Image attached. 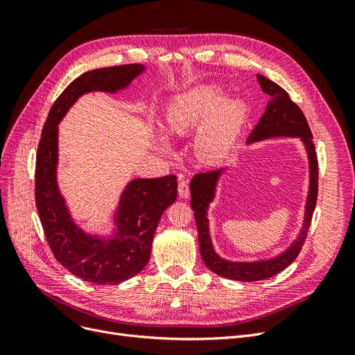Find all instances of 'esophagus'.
<instances>
[{
    "mask_svg": "<svg viewBox=\"0 0 355 355\" xmlns=\"http://www.w3.org/2000/svg\"><path fill=\"white\" fill-rule=\"evenodd\" d=\"M178 192L180 198H188L189 197V185L188 182L184 178H179V185H178Z\"/></svg>",
    "mask_w": 355,
    "mask_h": 355,
    "instance_id": "34e87169",
    "label": "esophagus"
}]
</instances>
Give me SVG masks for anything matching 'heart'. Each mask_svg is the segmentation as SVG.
Instances as JSON below:
<instances>
[{
	"label": "heart",
	"mask_w": 355,
	"mask_h": 355,
	"mask_svg": "<svg viewBox=\"0 0 355 355\" xmlns=\"http://www.w3.org/2000/svg\"><path fill=\"white\" fill-rule=\"evenodd\" d=\"M247 108L241 101H223V94L213 85H200L179 94L167 106L166 130L170 135H187L200 123L196 135V151L207 163L227 157L245 121ZM158 146L168 149L159 137Z\"/></svg>",
	"instance_id": "b5f03b06"
}]
</instances>
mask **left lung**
I'll list each match as a JSON object with an SVG mask.
<instances>
[{"instance_id": "8db88e82", "label": "left lung", "mask_w": 355, "mask_h": 355, "mask_svg": "<svg viewBox=\"0 0 355 355\" xmlns=\"http://www.w3.org/2000/svg\"><path fill=\"white\" fill-rule=\"evenodd\" d=\"M256 77L263 93L270 96V102H268L266 110L261 116L259 123L256 124L253 132L250 133L247 144L265 141V139L271 137H299L305 145L308 154L309 189L305 204V218L302 230H300L297 239L290 244L288 249H286L283 253L275 257H271V259L254 262H234L223 259V257H220L214 252L207 219L209 206L214 198L218 180L222 176L225 168L198 173L192 178L189 185L191 207L194 210L196 216L200 253L202 257V262L206 263V266L214 274L235 282L265 280V278H270L278 272H282L284 268H287L296 259L305 243L318 194V161L315 154V146L313 142V133L309 130V125L306 123L304 112L300 111V108L295 102H292L288 93L284 89H282L280 85L271 80H268L261 73H257Z\"/></svg>"}]
</instances>
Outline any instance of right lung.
Instances as JSON below:
<instances>
[{"instance_id": "add662e5", "label": "right lung", "mask_w": 355, "mask_h": 355, "mask_svg": "<svg viewBox=\"0 0 355 355\" xmlns=\"http://www.w3.org/2000/svg\"><path fill=\"white\" fill-rule=\"evenodd\" d=\"M144 71V65L130 63L80 75L53 103L38 145L35 202L50 249L71 274L94 284H120L144 270L161 214L176 201L178 182L175 175L130 180L114 214L115 232L108 239L87 234L72 219L59 191L58 125L80 96L116 93Z\"/></svg>"}]
</instances>
